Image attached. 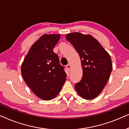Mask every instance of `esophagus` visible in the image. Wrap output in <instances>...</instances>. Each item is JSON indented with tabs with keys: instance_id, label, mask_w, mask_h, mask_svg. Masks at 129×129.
<instances>
[{
	"instance_id": "obj_1",
	"label": "esophagus",
	"mask_w": 129,
	"mask_h": 129,
	"mask_svg": "<svg viewBox=\"0 0 129 129\" xmlns=\"http://www.w3.org/2000/svg\"><path fill=\"white\" fill-rule=\"evenodd\" d=\"M66 68H67V69H68V70H70V69H71V65H70V64H68L66 66Z\"/></svg>"
}]
</instances>
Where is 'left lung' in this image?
I'll use <instances>...</instances> for the list:
<instances>
[{
    "mask_svg": "<svg viewBox=\"0 0 129 129\" xmlns=\"http://www.w3.org/2000/svg\"><path fill=\"white\" fill-rule=\"evenodd\" d=\"M66 38L81 60L83 76L80 82L75 84L76 90L84 99H93L102 92L110 77L112 70L110 56L90 35L74 32Z\"/></svg>",
    "mask_w": 129,
    "mask_h": 129,
    "instance_id": "1",
    "label": "left lung"
}]
</instances>
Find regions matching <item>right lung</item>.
<instances>
[{
	"instance_id": "right-lung-1",
	"label": "right lung",
	"mask_w": 129,
	"mask_h": 129,
	"mask_svg": "<svg viewBox=\"0 0 129 129\" xmlns=\"http://www.w3.org/2000/svg\"><path fill=\"white\" fill-rule=\"evenodd\" d=\"M60 38V35H43L31 46L22 64L24 82L43 100L56 97L66 79L64 67L53 50Z\"/></svg>"
}]
</instances>
